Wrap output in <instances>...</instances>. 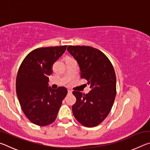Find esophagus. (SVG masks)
I'll return each instance as SVG.
<instances>
[{
	"instance_id": "obj_1",
	"label": "esophagus",
	"mask_w": 150,
	"mask_h": 150,
	"mask_svg": "<svg viewBox=\"0 0 150 150\" xmlns=\"http://www.w3.org/2000/svg\"><path fill=\"white\" fill-rule=\"evenodd\" d=\"M72 93V91L71 90H68V93H69V94H71V93Z\"/></svg>"
}]
</instances>
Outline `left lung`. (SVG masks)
Here are the masks:
<instances>
[{"label": "left lung", "instance_id": "obj_1", "mask_svg": "<svg viewBox=\"0 0 150 150\" xmlns=\"http://www.w3.org/2000/svg\"><path fill=\"white\" fill-rule=\"evenodd\" d=\"M67 51L78 63L81 78L87 80L91 88L86 95L73 91L77 99L72 106L73 115L86 127L98 126L108 116L115 99V69L108 57L96 48L69 45Z\"/></svg>", "mask_w": 150, "mask_h": 150}]
</instances>
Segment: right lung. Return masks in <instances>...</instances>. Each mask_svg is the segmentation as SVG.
I'll return each instance as SVG.
<instances>
[{
  "instance_id": "obj_1",
  "label": "right lung",
  "mask_w": 150,
  "mask_h": 150,
  "mask_svg": "<svg viewBox=\"0 0 150 150\" xmlns=\"http://www.w3.org/2000/svg\"><path fill=\"white\" fill-rule=\"evenodd\" d=\"M67 45L40 47L24 58L18 71L16 89L22 110L32 123L47 126L55 121L67 89L48 87L54 63L65 52Z\"/></svg>"
}]
</instances>
